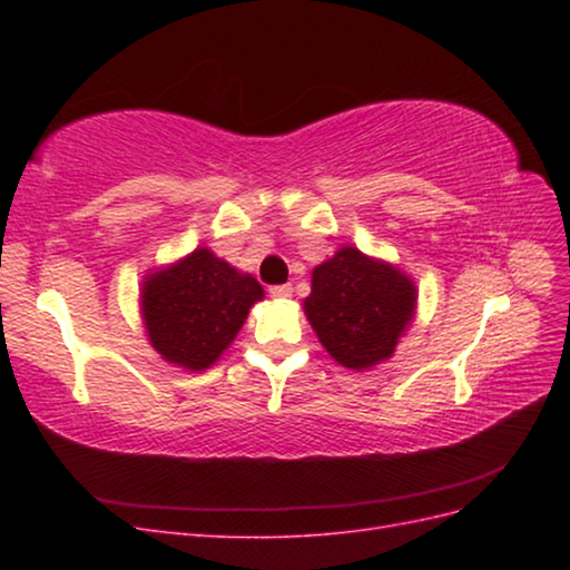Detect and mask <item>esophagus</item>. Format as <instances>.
<instances>
[{
  "label": "esophagus",
  "mask_w": 570,
  "mask_h": 570,
  "mask_svg": "<svg viewBox=\"0 0 570 570\" xmlns=\"http://www.w3.org/2000/svg\"><path fill=\"white\" fill-rule=\"evenodd\" d=\"M271 297H275V299L292 297V285H273L271 287Z\"/></svg>",
  "instance_id": "esophagus-1"
}]
</instances>
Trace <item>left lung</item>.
I'll return each mask as SVG.
<instances>
[{"label": "left lung", "instance_id": "left-lung-1", "mask_svg": "<svg viewBox=\"0 0 570 570\" xmlns=\"http://www.w3.org/2000/svg\"><path fill=\"white\" fill-rule=\"evenodd\" d=\"M304 312L327 354L361 371L392 356L416 312V287L390 264L342 247L314 268Z\"/></svg>", "mask_w": 570, "mask_h": 570}]
</instances>
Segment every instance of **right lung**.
<instances>
[{
  "label": "right lung",
  "instance_id": "obj_1",
  "mask_svg": "<svg viewBox=\"0 0 570 570\" xmlns=\"http://www.w3.org/2000/svg\"><path fill=\"white\" fill-rule=\"evenodd\" d=\"M264 287L206 247L151 273L142 287V318L151 347L170 364L209 368L228 350Z\"/></svg>",
  "mask_w": 570,
  "mask_h": 570
}]
</instances>
